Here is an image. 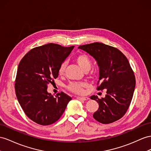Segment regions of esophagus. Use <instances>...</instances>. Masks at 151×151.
Returning a JSON list of instances; mask_svg holds the SVG:
<instances>
[{"label": "esophagus", "instance_id": "34e87169", "mask_svg": "<svg viewBox=\"0 0 151 151\" xmlns=\"http://www.w3.org/2000/svg\"><path fill=\"white\" fill-rule=\"evenodd\" d=\"M76 98L79 100H81V101H86V100L89 99L88 97H77Z\"/></svg>", "mask_w": 151, "mask_h": 151}]
</instances>
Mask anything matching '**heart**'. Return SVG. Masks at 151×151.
I'll return each instance as SVG.
<instances>
[{"instance_id":"obj_1","label":"heart","mask_w":151,"mask_h":151,"mask_svg":"<svg viewBox=\"0 0 151 151\" xmlns=\"http://www.w3.org/2000/svg\"><path fill=\"white\" fill-rule=\"evenodd\" d=\"M75 61L79 65V67L85 72H87L88 75L92 76L95 71L94 70L89 71L92 66V60L91 58L85 53H79L75 57ZM65 68H66V63L63 62L60 65L58 69V73L60 76L64 75ZM86 87V83L84 82H71L67 86V88L71 92L78 94H83L84 92V88Z\"/></svg>"}]
</instances>
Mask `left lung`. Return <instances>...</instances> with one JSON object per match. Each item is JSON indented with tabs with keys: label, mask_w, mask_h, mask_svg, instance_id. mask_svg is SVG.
<instances>
[{
	"label": "left lung",
	"mask_w": 151,
	"mask_h": 151,
	"mask_svg": "<svg viewBox=\"0 0 151 151\" xmlns=\"http://www.w3.org/2000/svg\"><path fill=\"white\" fill-rule=\"evenodd\" d=\"M96 60L99 67L98 91H106L104 98L91 96L99 104L93 117L100 123H112L122 118L129 109L133 98L135 76L128 60L119 50L102 42L80 45Z\"/></svg>",
	"instance_id": "left-lung-1"
}]
</instances>
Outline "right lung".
Segmentation results:
<instances>
[{"instance_id": "right-lung-1", "label": "right lung", "mask_w": 151, "mask_h": 151, "mask_svg": "<svg viewBox=\"0 0 151 151\" xmlns=\"http://www.w3.org/2000/svg\"><path fill=\"white\" fill-rule=\"evenodd\" d=\"M74 47L55 43L37 46L19 63L14 83L18 101L25 115L38 124L47 126L58 121L72 99L63 92L53 97L47 86L59 76L60 64Z\"/></svg>"}]
</instances>
